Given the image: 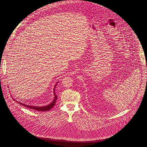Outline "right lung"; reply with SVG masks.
I'll use <instances>...</instances> for the list:
<instances>
[{
    "label": "right lung",
    "instance_id": "add662e5",
    "mask_svg": "<svg viewBox=\"0 0 147 147\" xmlns=\"http://www.w3.org/2000/svg\"><path fill=\"white\" fill-rule=\"evenodd\" d=\"M57 82L55 86V87H54V89H53V94H54V99L53 100V101L49 103L48 105H46V106H44V107H37V106H31V105H26V104H24L23 103H21V102H17L18 103L20 104H22L23 105V106L27 107V108H28L30 109H32L33 110H35V111H39V112H42V111H49L51 110L54 106L55 105L56 103V101L57 99V95L55 94V88L57 86Z\"/></svg>",
    "mask_w": 147,
    "mask_h": 147
}]
</instances>
